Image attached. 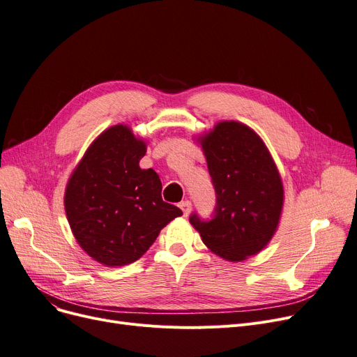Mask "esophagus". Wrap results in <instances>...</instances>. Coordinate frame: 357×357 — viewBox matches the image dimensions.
<instances>
[{
    "label": "esophagus",
    "mask_w": 357,
    "mask_h": 357,
    "mask_svg": "<svg viewBox=\"0 0 357 357\" xmlns=\"http://www.w3.org/2000/svg\"><path fill=\"white\" fill-rule=\"evenodd\" d=\"M179 208L182 210V213H183L185 217H188V214L191 213V208H192V204H191L190 201H182V202L179 204Z\"/></svg>",
    "instance_id": "obj_1"
}]
</instances>
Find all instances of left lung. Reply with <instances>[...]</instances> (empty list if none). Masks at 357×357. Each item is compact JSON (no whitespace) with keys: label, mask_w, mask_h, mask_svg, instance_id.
Listing matches in <instances>:
<instances>
[{"label":"left lung","mask_w":357,"mask_h":357,"mask_svg":"<svg viewBox=\"0 0 357 357\" xmlns=\"http://www.w3.org/2000/svg\"><path fill=\"white\" fill-rule=\"evenodd\" d=\"M197 139L217 194L214 218L190 222L214 255L243 261L264 250L278 230L284 183L278 166L253 128L234 120L218 121Z\"/></svg>","instance_id":"8db88e82"}]
</instances>
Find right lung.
<instances>
[{"label": "right lung", "mask_w": 357, "mask_h": 357, "mask_svg": "<svg viewBox=\"0 0 357 357\" xmlns=\"http://www.w3.org/2000/svg\"><path fill=\"white\" fill-rule=\"evenodd\" d=\"M147 142L126 124L111 126L75 166L65 190V211L81 249L107 268L133 264L182 211L162 199L153 169H142Z\"/></svg>", "instance_id": "right-lung-1"}]
</instances>
